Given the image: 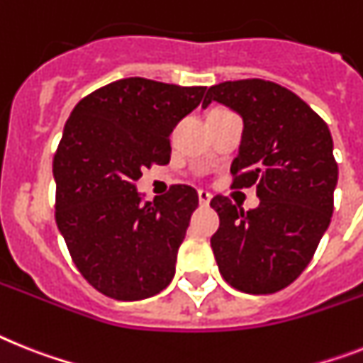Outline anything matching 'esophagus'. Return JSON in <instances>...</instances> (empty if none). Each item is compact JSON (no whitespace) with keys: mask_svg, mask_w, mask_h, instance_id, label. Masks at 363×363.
<instances>
[{"mask_svg":"<svg viewBox=\"0 0 363 363\" xmlns=\"http://www.w3.org/2000/svg\"><path fill=\"white\" fill-rule=\"evenodd\" d=\"M197 197H199L201 206H208L210 205V199H212V196H210L208 191H205V190L197 191Z\"/></svg>","mask_w":363,"mask_h":363,"instance_id":"esophagus-1","label":"esophagus"}]
</instances>
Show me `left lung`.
Masks as SVG:
<instances>
[{
    "instance_id": "left-lung-1",
    "label": "left lung",
    "mask_w": 363,
    "mask_h": 363,
    "mask_svg": "<svg viewBox=\"0 0 363 363\" xmlns=\"http://www.w3.org/2000/svg\"><path fill=\"white\" fill-rule=\"evenodd\" d=\"M212 101L242 116L233 186H257L260 205L243 212L228 197L216 196L210 206L219 228L210 245L233 288L275 294L308 266L330 223L337 184L330 130L299 96L264 79L214 84L203 108Z\"/></svg>"
}]
</instances>
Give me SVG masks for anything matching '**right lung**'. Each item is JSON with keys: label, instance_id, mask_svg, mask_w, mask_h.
I'll return each mask as SVG.
<instances>
[{"label": "right lung", "instance_id": "obj_1", "mask_svg": "<svg viewBox=\"0 0 363 363\" xmlns=\"http://www.w3.org/2000/svg\"><path fill=\"white\" fill-rule=\"evenodd\" d=\"M205 90L120 79L83 97L64 125L55 219L73 264L106 297L147 299L175 275L197 191L177 184L142 203L135 182L144 167L169 162V135Z\"/></svg>", "mask_w": 363, "mask_h": 363}]
</instances>
